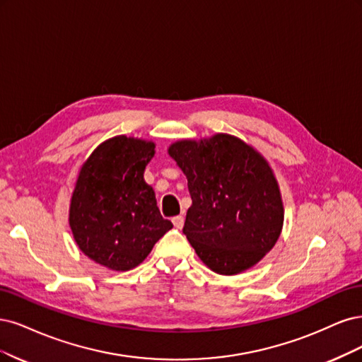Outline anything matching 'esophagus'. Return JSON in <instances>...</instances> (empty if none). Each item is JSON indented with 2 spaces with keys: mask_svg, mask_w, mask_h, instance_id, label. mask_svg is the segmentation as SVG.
<instances>
[{
  "mask_svg": "<svg viewBox=\"0 0 362 362\" xmlns=\"http://www.w3.org/2000/svg\"><path fill=\"white\" fill-rule=\"evenodd\" d=\"M173 224H174V227L176 228H183V224H185V218L182 216V215H177V216H174L173 218Z\"/></svg>",
  "mask_w": 362,
  "mask_h": 362,
  "instance_id": "obj_1",
  "label": "esophagus"
}]
</instances>
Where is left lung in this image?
<instances>
[{
    "label": "left lung",
    "mask_w": 362,
    "mask_h": 362,
    "mask_svg": "<svg viewBox=\"0 0 362 362\" xmlns=\"http://www.w3.org/2000/svg\"><path fill=\"white\" fill-rule=\"evenodd\" d=\"M168 153L188 179L192 206L183 235L198 257L221 275L259 263L274 248L284 221L281 195L263 156L226 134L183 139Z\"/></svg>",
    "instance_id": "1"
}]
</instances>
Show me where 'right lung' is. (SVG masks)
I'll list each match as a JSON object with an SVG mask.
<instances>
[{"label":"right lung","instance_id":"1","mask_svg":"<svg viewBox=\"0 0 362 362\" xmlns=\"http://www.w3.org/2000/svg\"><path fill=\"white\" fill-rule=\"evenodd\" d=\"M153 155V143L120 135L102 143L79 171L69 224L79 250L108 269H134L173 228L144 182Z\"/></svg>","mask_w":362,"mask_h":362}]
</instances>
